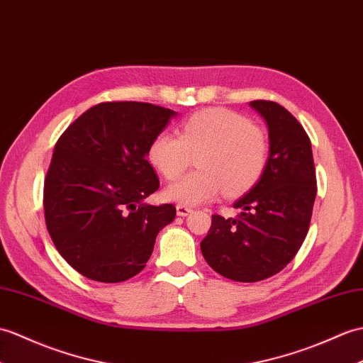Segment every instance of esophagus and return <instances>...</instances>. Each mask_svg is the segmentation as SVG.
Segmentation results:
<instances>
[{"label": "esophagus", "mask_w": 363, "mask_h": 363, "mask_svg": "<svg viewBox=\"0 0 363 363\" xmlns=\"http://www.w3.org/2000/svg\"><path fill=\"white\" fill-rule=\"evenodd\" d=\"M191 212H193V210L189 206H185V204H178V206H176V213H178L179 216H187Z\"/></svg>", "instance_id": "obj_1"}]
</instances>
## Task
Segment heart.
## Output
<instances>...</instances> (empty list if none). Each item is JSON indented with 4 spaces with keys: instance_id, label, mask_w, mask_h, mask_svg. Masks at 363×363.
<instances>
[{
    "instance_id": "1",
    "label": "heart",
    "mask_w": 363,
    "mask_h": 363,
    "mask_svg": "<svg viewBox=\"0 0 363 363\" xmlns=\"http://www.w3.org/2000/svg\"><path fill=\"white\" fill-rule=\"evenodd\" d=\"M271 142L264 128L227 109H204L181 125L179 136L159 133L148 147V161L165 179L187 170L196 156L198 170L165 190V198L195 206L249 191L263 176Z\"/></svg>"
}]
</instances>
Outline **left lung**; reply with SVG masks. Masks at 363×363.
<instances>
[{
  "label": "left lung",
  "instance_id": "obj_1",
  "mask_svg": "<svg viewBox=\"0 0 363 363\" xmlns=\"http://www.w3.org/2000/svg\"><path fill=\"white\" fill-rule=\"evenodd\" d=\"M250 106L269 128L266 170L247 195L235 202L237 218L212 215L201 252L215 272L254 283L278 274L297 255L309 230L317 195L313 148L288 109L271 100Z\"/></svg>",
  "mask_w": 363,
  "mask_h": 363
}]
</instances>
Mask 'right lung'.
Here are the masks:
<instances>
[{
    "label": "right lung",
    "mask_w": 363,
    "mask_h": 363,
    "mask_svg": "<svg viewBox=\"0 0 363 363\" xmlns=\"http://www.w3.org/2000/svg\"><path fill=\"white\" fill-rule=\"evenodd\" d=\"M174 114L145 102H102L58 138L45 178L46 227L58 254L89 280L138 275L174 220L173 204H143L159 189L148 147Z\"/></svg>",
    "instance_id": "obj_1"
}]
</instances>
